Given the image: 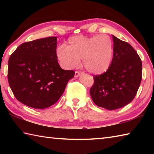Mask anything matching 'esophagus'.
<instances>
[{"instance_id": "obj_1", "label": "esophagus", "mask_w": 154, "mask_h": 154, "mask_svg": "<svg viewBox=\"0 0 154 154\" xmlns=\"http://www.w3.org/2000/svg\"><path fill=\"white\" fill-rule=\"evenodd\" d=\"M82 74V72L81 71H75V77H79V75Z\"/></svg>"}]
</instances>
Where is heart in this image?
<instances>
[{
  "instance_id": "obj_1",
  "label": "heart",
  "mask_w": 154,
  "mask_h": 154,
  "mask_svg": "<svg viewBox=\"0 0 154 154\" xmlns=\"http://www.w3.org/2000/svg\"><path fill=\"white\" fill-rule=\"evenodd\" d=\"M113 51V41L108 35H77L70 37L66 45L58 47L56 55L61 64L66 69L78 67L82 58L87 71L99 75L107 71L110 66Z\"/></svg>"
}]
</instances>
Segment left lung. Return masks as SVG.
<instances>
[{"label": "left lung", "instance_id": "left-lung-1", "mask_svg": "<svg viewBox=\"0 0 154 154\" xmlns=\"http://www.w3.org/2000/svg\"><path fill=\"white\" fill-rule=\"evenodd\" d=\"M113 36V57L107 71L93 75L90 94L100 107L115 110L134 98L142 79V62L128 43Z\"/></svg>", "mask_w": 154, "mask_h": 154}]
</instances>
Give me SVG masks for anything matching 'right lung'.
I'll use <instances>...</instances> for the list:
<instances>
[{"label":"right lung","mask_w":154,"mask_h":154,"mask_svg":"<svg viewBox=\"0 0 154 154\" xmlns=\"http://www.w3.org/2000/svg\"><path fill=\"white\" fill-rule=\"evenodd\" d=\"M57 37L26 42L9 57L8 82L15 97L24 105L43 109L55 104L75 72L62 69L56 55Z\"/></svg>","instance_id":"add662e5"}]
</instances>
